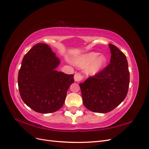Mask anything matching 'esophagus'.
<instances>
[{
    "mask_svg": "<svg viewBox=\"0 0 149 149\" xmlns=\"http://www.w3.org/2000/svg\"><path fill=\"white\" fill-rule=\"evenodd\" d=\"M82 79H83V77H82V75L80 74L77 73V74H75L74 75V80H75V82H79L80 81H82Z\"/></svg>",
    "mask_w": 149,
    "mask_h": 149,
    "instance_id": "1",
    "label": "esophagus"
}]
</instances>
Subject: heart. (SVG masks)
Here are the masks:
<instances>
[{
	"label": "heart",
	"mask_w": 149,
	"mask_h": 149,
	"mask_svg": "<svg viewBox=\"0 0 149 149\" xmlns=\"http://www.w3.org/2000/svg\"><path fill=\"white\" fill-rule=\"evenodd\" d=\"M98 56L95 52H90L84 54L78 58L75 61V64L82 69L87 68V73L90 75H95L104 69L107 58L104 55Z\"/></svg>",
	"instance_id": "1"
}]
</instances>
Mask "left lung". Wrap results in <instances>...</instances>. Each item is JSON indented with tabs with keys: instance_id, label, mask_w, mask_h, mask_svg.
Wrapping results in <instances>:
<instances>
[{
	"instance_id": "8db88e82",
	"label": "left lung",
	"mask_w": 149,
	"mask_h": 149,
	"mask_svg": "<svg viewBox=\"0 0 149 149\" xmlns=\"http://www.w3.org/2000/svg\"><path fill=\"white\" fill-rule=\"evenodd\" d=\"M110 63L94 77L79 84L85 107L92 112L107 113L125 98L130 82L128 62L125 54L112 44Z\"/></svg>"
}]
</instances>
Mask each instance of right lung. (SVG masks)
I'll return each instance as SVG.
<instances>
[{
	"label": "right lung",
	"instance_id": "1",
	"mask_svg": "<svg viewBox=\"0 0 149 149\" xmlns=\"http://www.w3.org/2000/svg\"><path fill=\"white\" fill-rule=\"evenodd\" d=\"M61 61L45 44H37L25 55L18 74L20 95L34 111L52 113L64 103L74 75L56 69Z\"/></svg>",
	"mask_w": 149,
	"mask_h": 149
}]
</instances>
